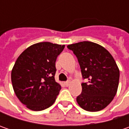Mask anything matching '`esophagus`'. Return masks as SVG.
Here are the masks:
<instances>
[{
  "label": "esophagus",
  "mask_w": 129,
  "mask_h": 129,
  "mask_svg": "<svg viewBox=\"0 0 129 129\" xmlns=\"http://www.w3.org/2000/svg\"><path fill=\"white\" fill-rule=\"evenodd\" d=\"M70 83V80H67L66 82H64V85H65L66 86H69Z\"/></svg>",
  "instance_id": "34e87169"
}]
</instances>
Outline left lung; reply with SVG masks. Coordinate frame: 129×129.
Returning a JSON list of instances; mask_svg holds the SVG:
<instances>
[{
  "label": "left lung",
  "mask_w": 129,
  "mask_h": 129,
  "mask_svg": "<svg viewBox=\"0 0 129 129\" xmlns=\"http://www.w3.org/2000/svg\"><path fill=\"white\" fill-rule=\"evenodd\" d=\"M77 57L81 69L82 92L77 97L79 106L90 112L103 110L116 94L120 72L113 57L104 47L91 42L67 46Z\"/></svg>",
  "instance_id": "8db88e82"
}]
</instances>
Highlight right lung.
Instances as JSON below:
<instances>
[{
    "mask_svg": "<svg viewBox=\"0 0 129 129\" xmlns=\"http://www.w3.org/2000/svg\"><path fill=\"white\" fill-rule=\"evenodd\" d=\"M64 45L51 42L33 44L18 57L11 72L13 88L28 108L39 111L55 102L61 86L54 79L55 62Z\"/></svg>",
    "mask_w": 129,
    "mask_h": 129,
    "instance_id": "1",
    "label": "right lung"
}]
</instances>
